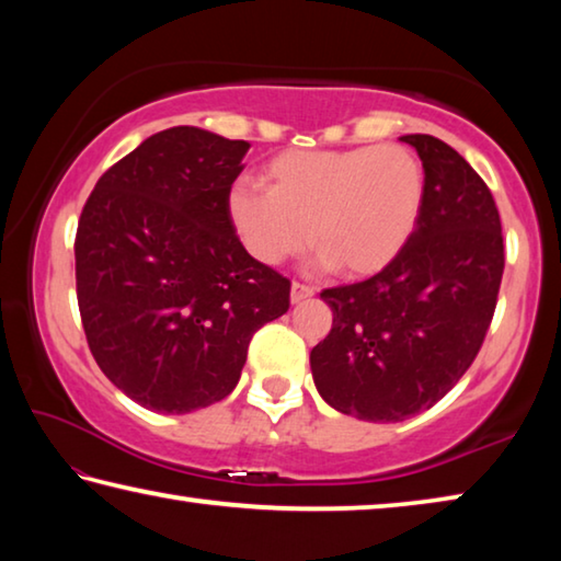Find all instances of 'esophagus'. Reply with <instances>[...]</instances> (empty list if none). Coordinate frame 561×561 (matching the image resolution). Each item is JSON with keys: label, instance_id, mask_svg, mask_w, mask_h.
Here are the masks:
<instances>
[{"label": "esophagus", "instance_id": "esophagus-1", "mask_svg": "<svg viewBox=\"0 0 561 561\" xmlns=\"http://www.w3.org/2000/svg\"><path fill=\"white\" fill-rule=\"evenodd\" d=\"M309 297H314V287H309V284H301V282L291 284V304H301Z\"/></svg>", "mask_w": 561, "mask_h": 561}]
</instances>
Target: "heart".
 Returning a JSON list of instances; mask_svg holds the SVG:
<instances>
[{
	"mask_svg": "<svg viewBox=\"0 0 561 561\" xmlns=\"http://www.w3.org/2000/svg\"><path fill=\"white\" fill-rule=\"evenodd\" d=\"M264 190L234 187L227 213L244 250L262 264L314 244L319 264L374 277L413 240L425 173L403 146L284 150L262 170Z\"/></svg>",
	"mask_w": 561,
	"mask_h": 561,
	"instance_id": "1",
	"label": "heart"
}]
</instances>
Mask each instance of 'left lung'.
Here are the masks:
<instances>
[{
	"instance_id": "1",
	"label": "left lung",
	"mask_w": 561,
	"mask_h": 561,
	"mask_svg": "<svg viewBox=\"0 0 561 561\" xmlns=\"http://www.w3.org/2000/svg\"><path fill=\"white\" fill-rule=\"evenodd\" d=\"M401 140L423 160L421 222L383 272L321 291L334 324L309 356L319 396L371 423L428 411L460 381L485 341L505 270L485 180L440 138Z\"/></svg>"
}]
</instances>
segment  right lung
I'll return each instance as SVG.
<instances>
[{
  "mask_svg": "<svg viewBox=\"0 0 561 561\" xmlns=\"http://www.w3.org/2000/svg\"><path fill=\"white\" fill-rule=\"evenodd\" d=\"M250 144L175 126L99 178L76 230L93 358L130 401L190 413L234 391L254 331L291 284L250 257L227 213Z\"/></svg>",
  "mask_w": 561,
  "mask_h": 561,
  "instance_id": "1",
  "label": "right lung"
}]
</instances>
